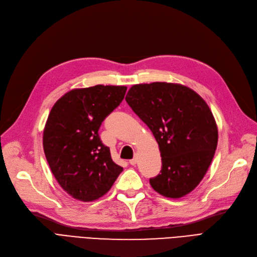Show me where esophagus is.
Here are the masks:
<instances>
[{"instance_id":"esophagus-1","label":"esophagus","mask_w":257,"mask_h":257,"mask_svg":"<svg viewBox=\"0 0 257 257\" xmlns=\"http://www.w3.org/2000/svg\"><path fill=\"white\" fill-rule=\"evenodd\" d=\"M130 164H131L132 166H135V165L137 164V157L135 156L134 158H132V159H131V161H130Z\"/></svg>"}]
</instances>
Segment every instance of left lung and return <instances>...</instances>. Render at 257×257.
I'll use <instances>...</instances> for the list:
<instances>
[{"label": "left lung", "mask_w": 257, "mask_h": 257, "mask_svg": "<svg viewBox=\"0 0 257 257\" xmlns=\"http://www.w3.org/2000/svg\"><path fill=\"white\" fill-rule=\"evenodd\" d=\"M130 107L151 130L162 156L152 188L178 199L200 184L213 161L218 128L213 112L190 88L172 83L138 84L125 96Z\"/></svg>", "instance_id": "1"}]
</instances>
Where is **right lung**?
I'll use <instances>...</instances> for the list:
<instances>
[{"label": "right lung", "instance_id": "right-lung-1", "mask_svg": "<svg viewBox=\"0 0 257 257\" xmlns=\"http://www.w3.org/2000/svg\"><path fill=\"white\" fill-rule=\"evenodd\" d=\"M125 86L73 89L53 106L43 130V151L56 181L72 198L90 202L107 192L123 168L112 162L99 128L124 98Z\"/></svg>", "mask_w": 257, "mask_h": 257}]
</instances>
